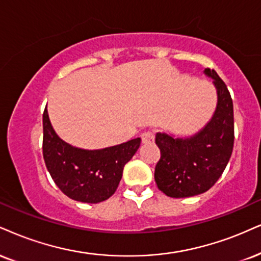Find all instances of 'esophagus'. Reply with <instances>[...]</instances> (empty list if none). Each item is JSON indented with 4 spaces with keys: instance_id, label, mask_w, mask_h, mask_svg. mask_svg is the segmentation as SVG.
<instances>
[{
    "instance_id": "34e87169",
    "label": "esophagus",
    "mask_w": 261,
    "mask_h": 261,
    "mask_svg": "<svg viewBox=\"0 0 261 261\" xmlns=\"http://www.w3.org/2000/svg\"><path fill=\"white\" fill-rule=\"evenodd\" d=\"M141 141H143V144H151L153 143V133L152 132H143L141 133Z\"/></svg>"
}]
</instances>
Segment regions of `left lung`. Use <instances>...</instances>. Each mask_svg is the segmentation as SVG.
I'll use <instances>...</instances> for the list:
<instances>
[{
    "mask_svg": "<svg viewBox=\"0 0 261 261\" xmlns=\"http://www.w3.org/2000/svg\"><path fill=\"white\" fill-rule=\"evenodd\" d=\"M204 72L214 80L218 91L212 121L189 139L156 134L161 157L155 168V181L169 197H191L208 191L223 174L233 150L232 98L215 70L205 69Z\"/></svg>",
    "mask_w": 261,
    "mask_h": 261,
    "instance_id": "left-lung-1",
    "label": "left lung"
}]
</instances>
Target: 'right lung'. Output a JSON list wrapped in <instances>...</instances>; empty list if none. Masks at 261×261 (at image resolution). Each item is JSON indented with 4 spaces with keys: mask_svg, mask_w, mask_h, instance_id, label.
Returning a JSON list of instances; mask_svg holds the SVG:
<instances>
[{
    "mask_svg": "<svg viewBox=\"0 0 261 261\" xmlns=\"http://www.w3.org/2000/svg\"><path fill=\"white\" fill-rule=\"evenodd\" d=\"M42 152L46 167L58 188L67 197L86 203H99L117 190L123 167L140 146V138L102 150L73 147L57 136L43 111Z\"/></svg>",
    "mask_w": 261,
    "mask_h": 261,
    "instance_id": "add662e5",
    "label": "right lung"
}]
</instances>
